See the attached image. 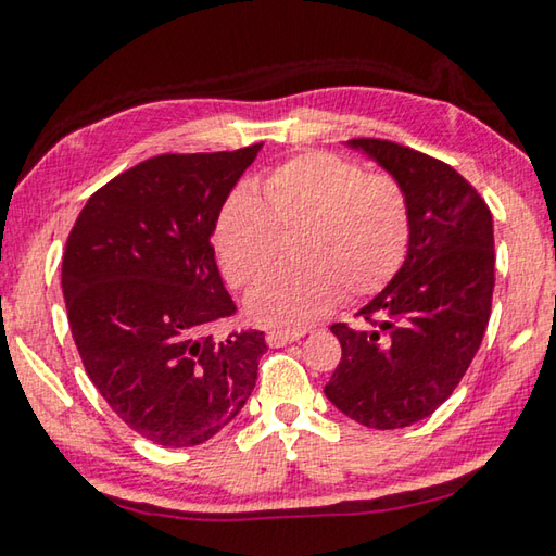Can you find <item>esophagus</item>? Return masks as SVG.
<instances>
[{
  "instance_id": "obj_1",
  "label": "esophagus",
  "mask_w": 556,
  "mask_h": 556,
  "mask_svg": "<svg viewBox=\"0 0 556 556\" xmlns=\"http://www.w3.org/2000/svg\"><path fill=\"white\" fill-rule=\"evenodd\" d=\"M299 338H304L301 330H269L267 332V342L271 348H285L289 342H296Z\"/></svg>"
}]
</instances>
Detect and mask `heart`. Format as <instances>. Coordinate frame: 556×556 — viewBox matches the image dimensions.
<instances>
[{"label": "heart", "mask_w": 556, "mask_h": 556, "mask_svg": "<svg viewBox=\"0 0 556 556\" xmlns=\"http://www.w3.org/2000/svg\"><path fill=\"white\" fill-rule=\"evenodd\" d=\"M410 199L389 173L311 150L281 163L265 197L243 185L218 214L216 245L238 287L265 279L281 255V236L296 233V265L252 289L248 313L275 328H304L345 299L377 294L401 269L410 245Z\"/></svg>", "instance_id": "heart-1"}]
</instances>
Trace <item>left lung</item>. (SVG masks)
I'll list each match as a JSON object with an SVG mask.
<instances>
[{
	"label": "left lung",
	"mask_w": 556,
	"mask_h": 556,
	"mask_svg": "<svg viewBox=\"0 0 556 556\" xmlns=\"http://www.w3.org/2000/svg\"><path fill=\"white\" fill-rule=\"evenodd\" d=\"M396 177L410 199V245L387 289L357 311L365 328L336 323L342 357L326 396L377 430L428 418L457 389L489 326L493 220L457 169L379 138H352Z\"/></svg>",
	"instance_id": "left-lung-1"
}]
</instances>
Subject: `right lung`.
<instances>
[{"mask_svg":"<svg viewBox=\"0 0 556 556\" xmlns=\"http://www.w3.org/2000/svg\"><path fill=\"white\" fill-rule=\"evenodd\" d=\"M260 148L143 160L97 189L67 236L63 294L87 377L155 445H201L255 389L265 332L211 336L236 316L211 236Z\"/></svg>","mask_w":556,"mask_h":556,"instance_id":"obj_1","label":"right lung"}]
</instances>
